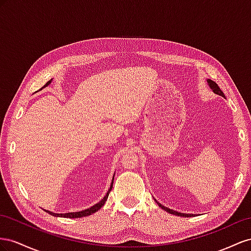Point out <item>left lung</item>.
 Returning <instances> with one entry per match:
<instances>
[{
    "label": "left lung",
    "mask_w": 251,
    "mask_h": 251,
    "mask_svg": "<svg viewBox=\"0 0 251 251\" xmlns=\"http://www.w3.org/2000/svg\"><path fill=\"white\" fill-rule=\"evenodd\" d=\"M207 82H208V84H209V86H210V88L213 90V92H216L217 95H220V96H222V97H224L223 91H222V90L220 89V87H219L218 84H217L216 82H213V81H211V80H207ZM155 202H156V201H155ZM156 203H157V202H156ZM157 204H159V206L161 207L162 209L166 210V211H167V212H169V213L176 214V216H180V217H191V214H186V213H181V212H177V211H175V210H171V209L167 208V207H165V206L161 205L160 203H157Z\"/></svg>",
    "instance_id": "8db88e82"
}]
</instances>
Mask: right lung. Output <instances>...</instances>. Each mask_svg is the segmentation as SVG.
Returning <instances> with one entry per match:
<instances>
[{
	"label": "right lung",
	"instance_id": "1",
	"mask_svg": "<svg viewBox=\"0 0 251 251\" xmlns=\"http://www.w3.org/2000/svg\"><path fill=\"white\" fill-rule=\"evenodd\" d=\"M50 82H51V80L48 81L45 86L49 85ZM45 86H44V87H45ZM112 185H113V178H112V182H111V185H110V188H109L108 191H107L106 196L103 198V200H101V201H100L98 204H96V205H94L92 207H90V208H88V209H85V210L78 211V212H68V213H54V212L48 211V210H46V212H48L49 214H51V216H54V217H63V218H69V219L83 218V217L90 216V214L97 212L99 209H101V207L105 204V202L107 201V198H108V196H109V192H110V190L112 189Z\"/></svg>",
	"mask_w": 251,
	"mask_h": 251
}]
</instances>
